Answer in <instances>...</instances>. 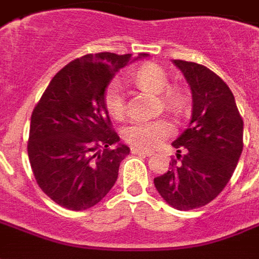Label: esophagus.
<instances>
[{"instance_id": "34e87169", "label": "esophagus", "mask_w": 259, "mask_h": 259, "mask_svg": "<svg viewBox=\"0 0 259 259\" xmlns=\"http://www.w3.org/2000/svg\"><path fill=\"white\" fill-rule=\"evenodd\" d=\"M132 154H136V155H141V157H151L152 154L148 151H143V150H139V148H132Z\"/></svg>"}]
</instances>
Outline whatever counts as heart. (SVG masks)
<instances>
[{
	"label": "heart",
	"mask_w": 259,
	"mask_h": 259,
	"mask_svg": "<svg viewBox=\"0 0 259 259\" xmlns=\"http://www.w3.org/2000/svg\"><path fill=\"white\" fill-rule=\"evenodd\" d=\"M135 83L141 89L161 94L163 105L172 109L180 111L185 107V96L178 87H169L170 77L168 72L161 65L148 62L137 69L133 74ZM104 105L107 112L113 119H122L126 113V101L122 83L119 80H112L104 93ZM174 124L166 119L154 120H137L126 126L122 132L123 140L135 148L143 151H152L162 144L163 141L174 135Z\"/></svg>",
	"instance_id": "obj_1"
}]
</instances>
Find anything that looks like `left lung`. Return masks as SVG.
<instances>
[{
  "label": "left lung",
  "instance_id": "obj_1",
  "mask_svg": "<svg viewBox=\"0 0 259 259\" xmlns=\"http://www.w3.org/2000/svg\"><path fill=\"white\" fill-rule=\"evenodd\" d=\"M193 94L187 129L172 143L178 157L154 179L163 200L180 211L206 205L226 187L243 151V118L233 93L204 65L175 59Z\"/></svg>",
  "mask_w": 259,
  "mask_h": 259
}]
</instances>
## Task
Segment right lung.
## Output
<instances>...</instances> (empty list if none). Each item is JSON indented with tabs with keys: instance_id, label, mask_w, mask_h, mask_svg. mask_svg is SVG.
<instances>
[{
	"instance_id": "add662e5",
	"label": "right lung",
	"mask_w": 259,
	"mask_h": 259,
	"mask_svg": "<svg viewBox=\"0 0 259 259\" xmlns=\"http://www.w3.org/2000/svg\"><path fill=\"white\" fill-rule=\"evenodd\" d=\"M130 59V54L113 53L73 59L54 76L33 109L29 161L37 185L58 205L87 209L118 179L119 165L130 148H111L119 136L104 105V93Z\"/></svg>"
}]
</instances>
